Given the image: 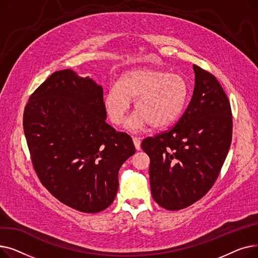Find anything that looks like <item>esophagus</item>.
<instances>
[{
	"label": "esophagus",
	"mask_w": 258,
	"mask_h": 258,
	"mask_svg": "<svg viewBox=\"0 0 258 258\" xmlns=\"http://www.w3.org/2000/svg\"><path fill=\"white\" fill-rule=\"evenodd\" d=\"M133 141H134V144H135V147H136L137 151H140L141 148V140L139 137H133Z\"/></svg>",
	"instance_id": "34e87169"
}]
</instances>
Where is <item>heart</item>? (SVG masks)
<instances>
[{
  "mask_svg": "<svg viewBox=\"0 0 258 258\" xmlns=\"http://www.w3.org/2000/svg\"><path fill=\"white\" fill-rule=\"evenodd\" d=\"M188 85L177 73L155 68H141L125 72L107 89L104 107L114 124L124 122L132 99H136L137 112L127 121V127L138 132L152 124L163 127L177 119L188 99Z\"/></svg>",
  "mask_w": 258,
  "mask_h": 258,
  "instance_id": "obj_1",
  "label": "heart"
}]
</instances>
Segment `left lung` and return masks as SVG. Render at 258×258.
Returning <instances> with one entry per match:
<instances>
[{"label":"left lung","mask_w":258,"mask_h":258,"mask_svg":"<svg viewBox=\"0 0 258 258\" xmlns=\"http://www.w3.org/2000/svg\"><path fill=\"white\" fill-rule=\"evenodd\" d=\"M195 89L173 127L145 138L150 180L156 203L180 210L204 197L218 179L232 139L231 106L211 73L194 64Z\"/></svg>","instance_id":"1"}]
</instances>
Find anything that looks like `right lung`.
<instances>
[{"instance_id": "obj_1", "label": "right lung", "mask_w": 258, "mask_h": 258, "mask_svg": "<svg viewBox=\"0 0 258 258\" xmlns=\"http://www.w3.org/2000/svg\"><path fill=\"white\" fill-rule=\"evenodd\" d=\"M105 119L102 87L70 69L48 77L25 107V137L39 181L81 212L112 204L119 169L136 152L130 135Z\"/></svg>"}]
</instances>
